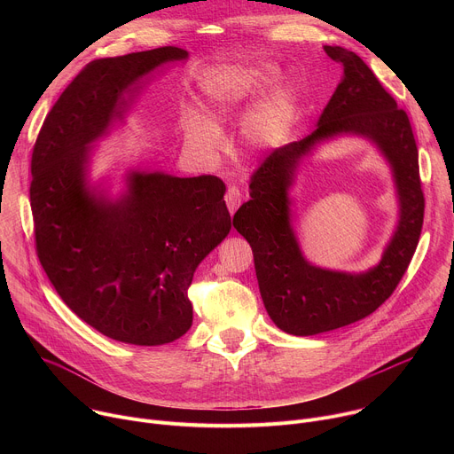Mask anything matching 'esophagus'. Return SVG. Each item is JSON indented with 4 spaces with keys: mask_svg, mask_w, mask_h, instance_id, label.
<instances>
[{
    "mask_svg": "<svg viewBox=\"0 0 454 454\" xmlns=\"http://www.w3.org/2000/svg\"><path fill=\"white\" fill-rule=\"evenodd\" d=\"M224 201H226V205H228L230 214L233 215L235 210H237V208L240 207V203H242V192H240V188H239V186H228V190H226V193H224Z\"/></svg>",
    "mask_w": 454,
    "mask_h": 454,
    "instance_id": "esophagus-1",
    "label": "esophagus"
}]
</instances>
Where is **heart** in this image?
Instances as JSON below:
<instances>
[{
  "mask_svg": "<svg viewBox=\"0 0 454 454\" xmlns=\"http://www.w3.org/2000/svg\"><path fill=\"white\" fill-rule=\"evenodd\" d=\"M277 77L271 64H239L219 67L201 77V91L214 118H224L261 93ZM296 118V100L289 88L278 86L261 102H256L240 121V140L253 154L270 153L280 147L291 135ZM183 135L186 145L203 158H214L223 145L219 125L198 109L183 114Z\"/></svg>",
  "mask_w": 454,
  "mask_h": 454,
  "instance_id": "1",
  "label": "heart"
}]
</instances>
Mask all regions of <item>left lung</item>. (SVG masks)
I'll return each mask as SVG.
<instances>
[{"instance_id": "1", "label": "left lung", "mask_w": 454, "mask_h": 454, "mask_svg": "<svg viewBox=\"0 0 454 454\" xmlns=\"http://www.w3.org/2000/svg\"><path fill=\"white\" fill-rule=\"evenodd\" d=\"M343 67V79L323 109L316 131L275 149L254 170L251 200L233 215L249 242L266 310L293 336H314L359 321L392 296L417 249L424 223L419 151L406 111L366 62L341 46H323ZM343 134L370 139L393 167L400 223L377 267L345 274L314 267L302 256L290 224L288 190L301 160L321 141Z\"/></svg>"}]
</instances>
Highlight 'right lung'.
I'll list each match as a JSON object with an SVG mask.
<instances>
[{
    "label": "right lung",
    "instance_id": "obj_1",
    "mask_svg": "<svg viewBox=\"0 0 454 454\" xmlns=\"http://www.w3.org/2000/svg\"><path fill=\"white\" fill-rule=\"evenodd\" d=\"M186 57L163 46L90 62L50 109L32 153L39 262L64 303L121 343L165 345L192 327L193 271L231 228L215 176L131 170L116 200L88 184L91 144L125 118L158 67Z\"/></svg>",
    "mask_w": 454,
    "mask_h": 454
}]
</instances>
